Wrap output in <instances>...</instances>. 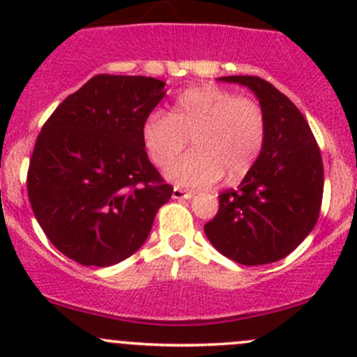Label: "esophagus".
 Wrapping results in <instances>:
<instances>
[{"label": "esophagus", "mask_w": 357, "mask_h": 357, "mask_svg": "<svg viewBox=\"0 0 357 357\" xmlns=\"http://www.w3.org/2000/svg\"><path fill=\"white\" fill-rule=\"evenodd\" d=\"M193 195H195V192H190V190L178 188V186H176V188L172 190V199H176V200H181V199H192Z\"/></svg>", "instance_id": "obj_1"}]
</instances>
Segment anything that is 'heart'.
<instances>
[{"label": "heart", "mask_w": 357, "mask_h": 357, "mask_svg": "<svg viewBox=\"0 0 357 357\" xmlns=\"http://www.w3.org/2000/svg\"><path fill=\"white\" fill-rule=\"evenodd\" d=\"M268 136L261 103L218 86L183 91L171 114L152 110L142 124L146 152L157 167L171 164L192 138L195 149L167 169V178L186 188H205L226 174L238 181L254 169Z\"/></svg>", "instance_id": "heart-1"}]
</instances>
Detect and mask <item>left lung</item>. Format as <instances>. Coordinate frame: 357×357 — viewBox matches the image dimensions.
I'll return each instance as SVG.
<instances>
[{
	"label": "left lung",
	"mask_w": 357,
	"mask_h": 357,
	"mask_svg": "<svg viewBox=\"0 0 357 357\" xmlns=\"http://www.w3.org/2000/svg\"><path fill=\"white\" fill-rule=\"evenodd\" d=\"M248 86L266 114L268 136L257 164L236 190L219 195L204 226L222 255L243 266L287 257L312 231L323 200V160L314 135L289 96L257 75H228Z\"/></svg>",
	"instance_id": "1"
}]
</instances>
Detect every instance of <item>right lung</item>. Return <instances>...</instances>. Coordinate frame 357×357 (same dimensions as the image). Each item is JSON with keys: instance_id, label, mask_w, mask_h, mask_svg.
<instances>
[{"instance_id": "obj_1", "label": "right lung", "mask_w": 357, "mask_h": 357, "mask_svg": "<svg viewBox=\"0 0 357 357\" xmlns=\"http://www.w3.org/2000/svg\"><path fill=\"white\" fill-rule=\"evenodd\" d=\"M164 82L98 74L68 95L36 139L27 171L32 212L63 255L117 264L149 238L172 186L149 160L142 124Z\"/></svg>"}]
</instances>
